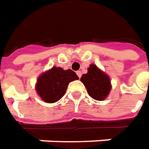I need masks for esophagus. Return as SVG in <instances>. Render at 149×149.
Masks as SVG:
<instances>
[{"mask_svg":"<svg viewBox=\"0 0 149 149\" xmlns=\"http://www.w3.org/2000/svg\"><path fill=\"white\" fill-rule=\"evenodd\" d=\"M77 74L78 76V77H81V71H77Z\"/></svg>","mask_w":149,"mask_h":149,"instance_id":"1","label":"esophagus"}]
</instances>
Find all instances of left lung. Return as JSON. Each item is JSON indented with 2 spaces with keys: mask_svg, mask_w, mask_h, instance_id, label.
<instances>
[{
  "mask_svg": "<svg viewBox=\"0 0 149 149\" xmlns=\"http://www.w3.org/2000/svg\"><path fill=\"white\" fill-rule=\"evenodd\" d=\"M81 82L87 90L89 95L94 100H105L112 89L110 78L95 64H91L86 74L81 77Z\"/></svg>",
  "mask_w": 149,
  "mask_h": 149,
  "instance_id": "obj_1",
  "label": "left lung"
}]
</instances>
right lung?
<instances>
[{"label":"right lung","instance_id":"1","mask_svg":"<svg viewBox=\"0 0 149 149\" xmlns=\"http://www.w3.org/2000/svg\"><path fill=\"white\" fill-rule=\"evenodd\" d=\"M79 77L71 69L53 67L37 78L36 91L41 100L49 104L55 103L64 95L68 84Z\"/></svg>","mask_w":149,"mask_h":149}]
</instances>
